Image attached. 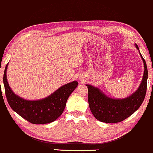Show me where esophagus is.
<instances>
[{
	"mask_svg": "<svg viewBox=\"0 0 153 153\" xmlns=\"http://www.w3.org/2000/svg\"><path fill=\"white\" fill-rule=\"evenodd\" d=\"M78 79H79V81H82H82H84V80H85V77H84L83 76H79V77H78Z\"/></svg>",
	"mask_w": 153,
	"mask_h": 153,
	"instance_id": "esophagus-1",
	"label": "esophagus"
}]
</instances>
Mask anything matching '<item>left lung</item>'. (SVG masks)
Masks as SVG:
<instances>
[{
  "instance_id": "left-lung-1",
  "label": "left lung",
  "mask_w": 153,
  "mask_h": 153,
  "mask_svg": "<svg viewBox=\"0 0 153 153\" xmlns=\"http://www.w3.org/2000/svg\"><path fill=\"white\" fill-rule=\"evenodd\" d=\"M135 46L139 51L137 44ZM144 65L141 85L134 93L123 99L109 98L97 87L86 85L88 88V102L94 117L101 122L115 123L126 119L134 113L143 102L147 89L148 68L145 59L139 52Z\"/></svg>"
}]
</instances>
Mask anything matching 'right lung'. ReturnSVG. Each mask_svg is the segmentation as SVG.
Here are the masks:
<instances>
[{
	"label": "right lung",
	"instance_id": "obj_1",
	"mask_svg": "<svg viewBox=\"0 0 153 153\" xmlns=\"http://www.w3.org/2000/svg\"><path fill=\"white\" fill-rule=\"evenodd\" d=\"M7 66L8 64L5 66L3 75L7 102L13 110L33 124H46L55 121L61 116L68 98L78 85L77 81H74L62 86L45 98L36 100H25L16 95L9 86L7 79Z\"/></svg>",
	"mask_w": 153,
	"mask_h": 153
}]
</instances>
